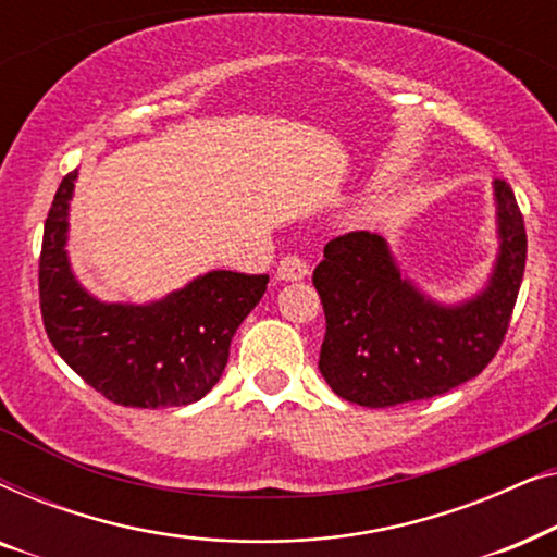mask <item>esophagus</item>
<instances>
[{
	"instance_id": "1",
	"label": "esophagus",
	"mask_w": 557,
	"mask_h": 557,
	"mask_svg": "<svg viewBox=\"0 0 557 557\" xmlns=\"http://www.w3.org/2000/svg\"><path fill=\"white\" fill-rule=\"evenodd\" d=\"M278 281H304L309 276V265L299 256H284L276 265Z\"/></svg>"
}]
</instances>
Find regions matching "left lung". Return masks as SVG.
Listing matches in <instances>:
<instances>
[{
  "instance_id": "obj_1",
  "label": "left lung",
  "mask_w": 557,
  "mask_h": 557,
  "mask_svg": "<svg viewBox=\"0 0 557 557\" xmlns=\"http://www.w3.org/2000/svg\"><path fill=\"white\" fill-rule=\"evenodd\" d=\"M497 258L469 299L444 304L418 288L377 233H347L314 269L326 334L319 372L339 398L391 408L448 393L482 372L505 339L520 294L528 235L512 187L494 180Z\"/></svg>"
}]
</instances>
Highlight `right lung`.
<instances>
[{"mask_svg": "<svg viewBox=\"0 0 557 557\" xmlns=\"http://www.w3.org/2000/svg\"><path fill=\"white\" fill-rule=\"evenodd\" d=\"M75 180L78 170L60 182L42 235L40 309L52 347L119 406L197 403L223 375L233 334L269 276L208 271L157 301H101L75 276L65 248Z\"/></svg>", "mask_w": 557, "mask_h": 557, "instance_id": "add662e5", "label": "right lung"}]
</instances>
